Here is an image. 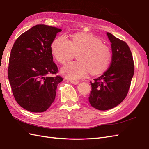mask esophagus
Wrapping results in <instances>:
<instances>
[{"instance_id": "1", "label": "esophagus", "mask_w": 149, "mask_h": 149, "mask_svg": "<svg viewBox=\"0 0 149 149\" xmlns=\"http://www.w3.org/2000/svg\"><path fill=\"white\" fill-rule=\"evenodd\" d=\"M70 83H71L72 84H78L79 83L78 81H74V80H70Z\"/></svg>"}]
</instances>
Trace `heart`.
I'll return each instance as SVG.
<instances>
[{"label": "heart", "mask_w": 149, "mask_h": 149, "mask_svg": "<svg viewBox=\"0 0 149 149\" xmlns=\"http://www.w3.org/2000/svg\"><path fill=\"white\" fill-rule=\"evenodd\" d=\"M101 40L88 33H78L69 40L65 36L56 38L51 46L55 58L65 65L78 53L77 61L67 64L62 69L67 78L79 79L90 71L91 74H98L105 70L109 65L111 52L107 46L101 43Z\"/></svg>", "instance_id": "1"}]
</instances>
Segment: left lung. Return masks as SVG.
Here are the masks:
<instances>
[{
  "instance_id": "1",
  "label": "left lung",
  "mask_w": 149,
  "mask_h": 149,
  "mask_svg": "<svg viewBox=\"0 0 149 149\" xmlns=\"http://www.w3.org/2000/svg\"><path fill=\"white\" fill-rule=\"evenodd\" d=\"M111 43L110 67L98 78L90 81L91 91L89 102L99 110H110L126 98L134 74V62L127 44L107 33Z\"/></svg>"
}]
</instances>
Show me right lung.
<instances>
[{
	"label": "right lung",
	"mask_w": 149,
	"mask_h": 149,
	"mask_svg": "<svg viewBox=\"0 0 149 149\" xmlns=\"http://www.w3.org/2000/svg\"><path fill=\"white\" fill-rule=\"evenodd\" d=\"M58 27L38 24L19 36L11 49L8 78L15 101L34 113L47 110L54 101L61 76L53 62L51 44Z\"/></svg>",
	"instance_id": "add662e5"
}]
</instances>
